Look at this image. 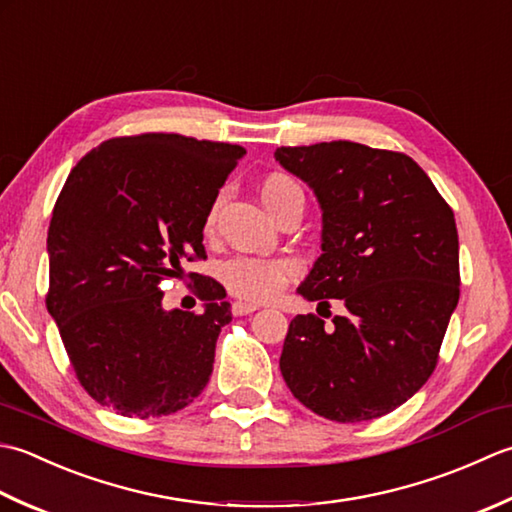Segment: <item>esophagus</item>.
<instances>
[{
	"mask_svg": "<svg viewBox=\"0 0 512 512\" xmlns=\"http://www.w3.org/2000/svg\"><path fill=\"white\" fill-rule=\"evenodd\" d=\"M256 309H258V305H252V302L236 300L234 305H232V314L234 316H247V314H252V311H256Z\"/></svg>",
	"mask_w": 512,
	"mask_h": 512,
	"instance_id": "obj_1",
	"label": "esophagus"
}]
</instances>
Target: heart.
Instances as JSON below:
<instances>
[{"mask_svg":"<svg viewBox=\"0 0 512 512\" xmlns=\"http://www.w3.org/2000/svg\"><path fill=\"white\" fill-rule=\"evenodd\" d=\"M291 196H302L300 185L285 174H274L263 183V201L278 214L280 207ZM218 212V203L207 214V227L214 225ZM300 271V265L294 258H260V256H236L227 260L221 269V278L227 291L236 298L249 302H265L278 296L289 278H294Z\"/></svg>","mask_w":512,"mask_h":512,"instance_id":"b5f03b06","label":"heart"}]
</instances>
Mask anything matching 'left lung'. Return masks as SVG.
<instances>
[{"label": "left lung", "mask_w": 512, "mask_h": 512, "mask_svg": "<svg viewBox=\"0 0 512 512\" xmlns=\"http://www.w3.org/2000/svg\"><path fill=\"white\" fill-rule=\"evenodd\" d=\"M276 161L322 207V256L298 294L347 307L327 329L314 314L291 320L280 373L327 420H375L420 391L440 360L460 300L453 210L402 152L331 141L278 148Z\"/></svg>", "instance_id": "8db88e82"}]
</instances>
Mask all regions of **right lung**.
<instances>
[{
    "label": "right lung",
    "mask_w": 512,
    "mask_h": 512,
    "mask_svg": "<svg viewBox=\"0 0 512 512\" xmlns=\"http://www.w3.org/2000/svg\"><path fill=\"white\" fill-rule=\"evenodd\" d=\"M245 148L168 132L114 137L72 168L48 227L46 307L77 380L125 417H161L201 395L225 289L190 274L205 311L163 309V285L205 260L203 227Z\"/></svg>",
    "instance_id": "right-lung-1"
}]
</instances>
